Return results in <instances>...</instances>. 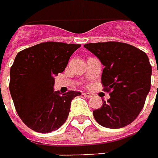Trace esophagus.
I'll list each match as a JSON object with an SVG mask.
<instances>
[{"label":"esophagus","mask_w":158,"mask_h":158,"mask_svg":"<svg viewBox=\"0 0 158 158\" xmlns=\"http://www.w3.org/2000/svg\"><path fill=\"white\" fill-rule=\"evenodd\" d=\"M83 95H84L85 98H91V97H92V94H91V93H89V92H84V93H83Z\"/></svg>","instance_id":"esophagus-1"}]
</instances>
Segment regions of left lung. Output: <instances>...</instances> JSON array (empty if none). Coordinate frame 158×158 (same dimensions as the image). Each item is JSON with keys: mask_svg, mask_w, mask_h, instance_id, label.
I'll return each instance as SVG.
<instances>
[{"mask_svg": "<svg viewBox=\"0 0 158 158\" xmlns=\"http://www.w3.org/2000/svg\"><path fill=\"white\" fill-rule=\"evenodd\" d=\"M104 66L102 83L110 98L93 111L95 120L108 128L132 123L143 110L151 88L152 66L147 55L131 44L119 42L86 44Z\"/></svg>", "mask_w": 158, "mask_h": 158, "instance_id": "8db88e82", "label": "left lung"}]
</instances>
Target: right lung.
<instances>
[{
  "instance_id": "right-lung-1",
  "label": "right lung",
  "mask_w": 158,
  "mask_h": 158,
  "mask_svg": "<svg viewBox=\"0 0 158 158\" xmlns=\"http://www.w3.org/2000/svg\"><path fill=\"white\" fill-rule=\"evenodd\" d=\"M81 44L45 42L18 52L10 69L9 89L15 111L31 129L48 133L67 120L78 91H54L55 76L62 73Z\"/></svg>"
}]
</instances>
